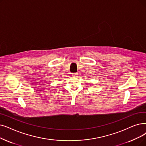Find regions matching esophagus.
Here are the masks:
<instances>
[{
  "mask_svg": "<svg viewBox=\"0 0 146 146\" xmlns=\"http://www.w3.org/2000/svg\"><path fill=\"white\" fill-rule=\"evenodd\" d=\"M71 74H72V76H77L78 74V73H72Z\"/></svg>",
  "mask_w": 146,
  "mask_h": 146,
  "instance_id": "obj_1",
  "label": "esophagus"
}]
</instances>
